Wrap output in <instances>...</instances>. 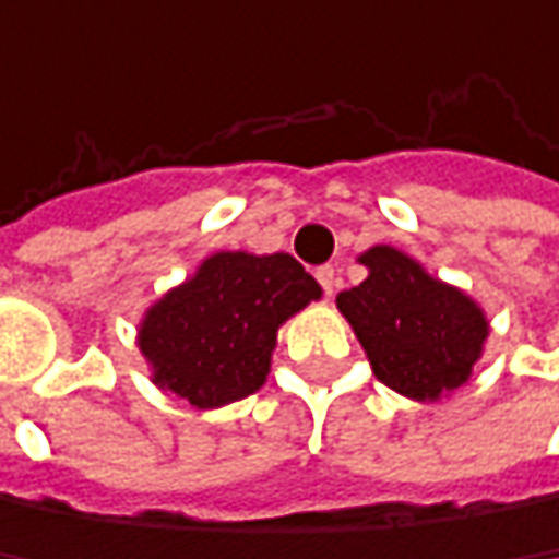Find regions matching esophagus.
<instances>
[{
    "mask_svg": "<svg viewBox=\"0 0 559 559\" xmlns=\"http://www.w3.org/2000/svg\"><path fill=\"white\" fill-rule=\"evenodd\" d=\"M316 280H319V286L325 289V296H335V289H338V273H335V266H319L316 270Z\"/></svg>",
    "mask_w": 559,
    "mask_h": 559,
    "instance_id": "esophagus-1",
    "label": "esophagus"
}]
</instances>
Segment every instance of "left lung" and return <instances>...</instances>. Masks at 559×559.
Instances as JSON below:
<instances>
[{
	"label": "left lung",
	"mask_w": 559,
	"mask_h": 559,
	"mask_svg": "<svg viewBox=\"0 0 559 559\" xmlns=\"http://www.w3.org/2000/svg\"><path fill=\"white\" fill-rule=\"evenodd\" d=\"M368 280L338 293L371 371L391 391L432 404L455 394L485 352L488 316L459 286L423 270L411 253L378 243L358 257Z\"/></svg>",
	"instance_id": "obj_1"
}]
</instances>
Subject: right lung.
Here are the masks:
<instances>
[{"mask_svg":"<svg viewBox=\"0 0 559 559\" xmlns=\"http://www.w3.org/2000/svg\"><path fill=\"white\" fill-rule=\"evenodd\" d=\"M316 299L322 286L289 253L221 250L145 309L136 345L158 391L214 411L266 384L280 325Z\"/></svg>","mask_w":559,"mask_h":559,"instance_id":"obj_1","label":"right lung"}]
</instances>
